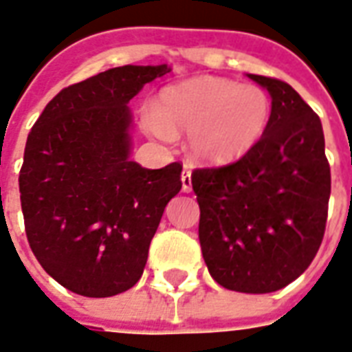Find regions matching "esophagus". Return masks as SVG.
I'll return each instance as SVG.
<instances>
[{"label":"esophagus","mask_w":352,"mask_h":352,"mask_svg":"<svg viewBox=\"0 0 352 352\" xmlns=\"http://www.w3.org/2000/svg\"><path fill=\"white\" fill-rule=\"evenodd\" d=\"M182 189H184V192H190V189H192L189 168H184V173H182Z\"/></svg>","instance_id":"1"}]
</instances>
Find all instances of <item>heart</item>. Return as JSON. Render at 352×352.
Listing matches in <instances>:
<instances>
[{
    "label": "heart",
    "mask_w": 352,
    "mask_h": 352,
    "mask_svg": "<svg viewBox=\"0 0 352 352\" xmlns=\"http://www.w3.org/2000/svg\"><path fill=\"white\" fill-rule=\"evenodd\" d=\"M270 117L272 99L255 84L196 77L163 88L156 108L143 113V124L163 141L187 132L192 156L228 163L244 156L263 138Z\"/></svg>",
    "instance_id": "obj_1"
}]
</instances>
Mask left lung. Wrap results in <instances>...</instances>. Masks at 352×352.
<instances>
[{
  "label": "left lung",
  "instance_id": "1",
  "mask_svg": "<svg viewBox=\"0 0 352 352\" xmlns=\"http://www.w3.org/2000/svg\"><path fill=\"white\" fill-rule=\"evenodd\" d=\"M272 95V117L236 162L195 168L201 255L220 287L268 294L296 280L325 235L331 167L320 117L290 84L248 75Z\"/></svg>",
  "mask_w": 352,
  "mask_h": 352
}]
</instances>
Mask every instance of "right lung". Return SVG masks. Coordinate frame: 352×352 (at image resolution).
<instances>
[{
	"mask_svg": "<svg viewBox=\"0 0 352 352\" xmlns=\"http://www.w3.org/2000/svg\"><path fill=\"white\" fill-rule=\"evenodd\" d=\"M167 65H122L54 95L29 132L20 200L29 246L62 287L86 298L126 292L143 275L182 163L130 160L128 102Z\"/></svg>",
	"mask_w": 352,
	"mask_h": 352,
	"instance_id": "obj_1",
	"label": "right lung"
}]
</instances>
